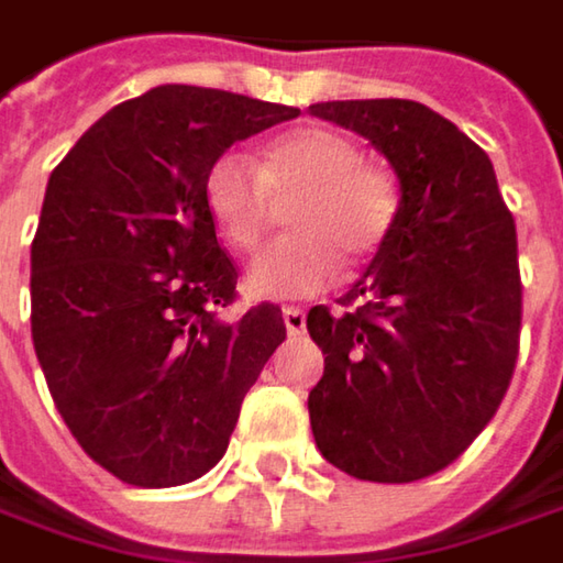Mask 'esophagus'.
<instances>
[{
    "instance_id": "34e87169",
    "label": "esophagus",
    "mask_w": 563,
    "mask_h": 563,
    "mask_svg": "<svg viewBox=\"0 0 563 563\" xmlns=\"http://www.w3.org/2000/svg\"><path fill=\"white\" fill-rule=\"evenodd\" d=\"M283 324H286L289 338L306 334V312H302L299 306H286V309H283Z\"/></svg>"
}]
</instances>
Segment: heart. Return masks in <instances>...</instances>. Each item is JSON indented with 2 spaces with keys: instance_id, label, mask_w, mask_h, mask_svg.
<instances>
[{
  "instance_id": "obj_1",
  "label": "heart",
  "mask_w": 563,
  "mask_h": 563,
  "mask_svg": "<svg viewBox=\"0 0 563 563\" xmlns=\"http://www.w3.org/2000/svg\"><path fill=\"white\" fill-rule=\"evenodd\" d=\"M286 200L296 232L251 264L245 289L257 299L324 289L341 274V257L363 264L385 245L401 210L395 175L363 162L360 143L331 126H299L264 146L257 162L222 152L207 168L203 203L232 249H257Z\"/></svg>"
}]
</instances>
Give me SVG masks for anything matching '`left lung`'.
I'll use <instances>...</instances> for the list:
<instances>
[{
    "instance_id": "8db88e82",
    "label": "left lung",
    "mask_w": 563,
    "mask_h": 563,
    "mask_svg": "<svg viewBox=\"0 0 563 563\" xmlns=\"http://www.w3.org/2000/svg\"><path fill=\"white\" fill-rule=\"evenodd\" d=\"M309 114L366 136L401 210L366 274L306 324L324 353L309 391L314 446L360 481L443 472L497 413L519 356L516 222L494 165L452 120L405 98L321 101Z\"/></svg>"
}]
</instances>
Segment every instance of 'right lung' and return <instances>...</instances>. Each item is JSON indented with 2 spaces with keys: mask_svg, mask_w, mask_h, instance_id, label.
<instances>
[{
  "mask_svg": "<svg viewBox=\"0 0 563 563\" xmlns=\"http://www.w3.org/2000/svg\"><path fill=\"white\" fill-rule=\"evenodd\" d=\"M299 117L245 95L158 85L111 108L53 168L31 242V338L56 411L114 478L175 487L225 455L286 341L280 306L239 321V271L203 178L239 140Z\"/></svg>",
  "mask_w": 563,
  "mask_h": 563,
  "instance_id": "obj_1",
  "label": "right lung"
}]
</instances>
